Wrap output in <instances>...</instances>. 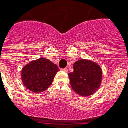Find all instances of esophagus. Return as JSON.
<instances>
[{"mask_svg": "<svg viewBox=\"0 0 128 128\" xmlns=\"http://www.w3.org/2000/svg\"><path fill=\"white\" fill-rule=\"evenodd\" d=\"M62 71H64V72H68V68H63V69H62Z\"/></svg>", "mask_w": 128, "mask_h": 128, "instance_id": "obj_1", "label": "esophagus"}]
</instances>
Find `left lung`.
<instances>
[{
    "instance_id": "left-lung-1",
    "label": "left lung",
    "mask_w": 128,
    "mask_h": 128,
    "mask_svg": "<svg viewBox=\"0 0 128 128\" xmlns=\"http://www.w3.org/2000/svg\"><path fill=\"white\" fill-rule=\"evenodd\" d=\"M68 76L74 92L82 96H88L100 86L102 70L96 62L80 59L74 63V72Z\"/></svg>"
}]
</instances>
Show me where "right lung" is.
<instances>
[{
  "mask_svg": "<svg viewBox=\"0 0 128 128\" xmlns=\"http://www.w3.org/2000/svg\"><path fill=\"white\" fill-rule=\"evenodd\" d=\"M58 71L57 66L51 60L40 58L31 61L22 68V83L32 92H42L52 84L54 76Z\"/></svg>",
  "mask_w": 128,
  "mask_h": 128,
  "instance_id": "1",
  "label": "right lung"
}]
</instances>
